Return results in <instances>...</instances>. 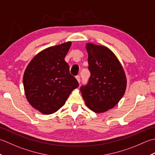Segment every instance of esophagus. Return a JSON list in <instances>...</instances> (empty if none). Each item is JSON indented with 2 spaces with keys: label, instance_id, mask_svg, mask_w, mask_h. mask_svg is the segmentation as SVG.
I'll return each mask as SVG.
<instances>
[{
  "label": "esophagus",
  "instance_id": "esophagus-1",
  "mask_svg": "<svg viewBox=\"0 0 155 155\" xmlns=\"http://www.w3.org/2000/svg\"><path fill=\"white\" fill-rule=\"evenodd\" d=\"M76 78H77V80L78 81V83H81V77H80V76L79 75H77V77H76Z\"/></svg>",
  "mask_w": 155,
  "mask_h": 155
}]
</instances>
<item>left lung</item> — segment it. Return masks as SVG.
I'll use <instances>...</instances> for the list:
<instances>
[{
  "label": "left lung",
  "mask_w": 155,
  "mask_h": 155,
  "mask_svg": "<svg viewBox=\"0 0 155 155\" xmlns=\"http://www.w3.org/2000/svg\"><path fill=\"white\" fill-rule=\"evenodd\" d=\"M88 70L91 77L80 90L87 106L95 113L113 108L124 94L127 79L116 56L110 49L88 43Z\"/></svg>",
  "instance_id": "obj_1"
}]
</instances>
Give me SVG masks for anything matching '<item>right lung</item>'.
<instances>
[{"label": "right lung", "mask_w": 155, "mask_h": 155, "mask_svg": "<svg viewBox=\"0 0 155 155\" xmlns=\"http://www.w3.org/2000/svg\"><path fill=\"white\" fill-rule=\"evenodd\" d=\"M71 42L39 52L27 66L23 77L29 103L45 114L55 113L64 104L72 91L79 84L69 71L64 58Z\"/></svg>", "instance_id": "obj_1"}]
</instances>
